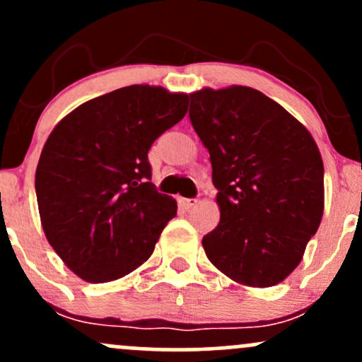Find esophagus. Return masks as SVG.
I'll return each instance as SVG.
<instances>
[{
	"instance_id": "esophagus-1",
	"label": "esophagus",
	"mask_w": 362,
	"mask_h": 362,
	"mask_svg": "<svg viewBox=\"0 0 362 362\" xmlns=\"http://www.w3.org/2000/svg\"><path fill=\"white\" fill-rule=\"evenodd\" d=\"M194 204H197V199H178V206L184 211H189Z\"/></svg>"
}]
</instances>
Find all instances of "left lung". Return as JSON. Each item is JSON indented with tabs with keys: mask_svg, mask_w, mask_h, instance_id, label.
Wrapping results in <instances>:
<instances>
[{
	"mask_svg": "<svg viewBox=\"0 0 362 362\" xmlns=\"http://www.w3.org/2000/svg\"><path fill=\"white\" fill-rule=\"evenodd\" d=\"M189 117L207 148L221 218L202 238L207 259L253 288L298 267L323 214V161L303 124L248 86L189 95Z\"/></svg>",
	"mask_w": 362,
	"mask_h": 362,
	"instance_id": "1",
	"label": "left lung"
}]
</instances>
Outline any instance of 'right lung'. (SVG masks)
Here are the masks:
<instances>
[{
	"label": "right lung",
	"instance_id": "right-lung-1",
	"mask_svg": "<svg viewBox=\"0 0 362 362\" xmlns=\"http://www.w3.org/2000/svg\"><path fill=\"white\" fill-rule=\"evenodd\" d=\"M187 95L132 85L85 102L54 127L35 172L47 242L86 282L151 257L177 202L151 184L148 151L184 119Z\"/></svg>",
	"mask_w": 362,
	"mask_h": 362
}]
</instances>
